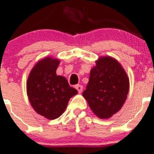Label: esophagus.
<instances>
[{"instance_id":"34e87169","label":"esophagus","mask_w":154,"mask_h":154,"mask_svg":"<svg viewBox=\"0 0 154 154\" xmlns=\"http://www.w3.org/2000/svg\"><path fill=\"white\" fill-rule=\"evenodd\" d=\"M75 89L78 90V92H79V93H81L82 92V89H83V86L81 85H75Z\"/></svg>"}]
</instances>
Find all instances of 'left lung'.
I'll return each instance as SVG.
<instances>
[{
	"mask_svg": "<svg viewBox=\"0 0 154 154\" xmlns=\"http://www.w3.org/2000/svg\"><path fill=\"white\" fill-rule=\"evenodd\" d=\"M96 63L82 96L98 117L107 119L124 104L129 92V79L120 64L111 57L100 58Z\"/></svg>",
	"mask_w": 154,
	"mask_h": 154,
	"instance_id": "8db88e82",
	"label": "left lung"
}]
</instances>
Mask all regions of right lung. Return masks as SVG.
I'll return each instance as SVG.
<instances>
[{"label": "right lung", "mask_w": 154, "mask_h": 154, "mask_svg": "<svg viewBox=\"0 0 154 154\" xmlns=\"http://www.w3.org/2000/svg\"><path fill=\"white\" fill-rule=\"evenodd\" d=\"M59 61L45 58L39 61L30 72L27 93L34 109L47 119H55L64 112L69 99L78 93L67 79L57 75Z\"/></svg>", "instance_id": "right-lung-1"}]
</instances>
